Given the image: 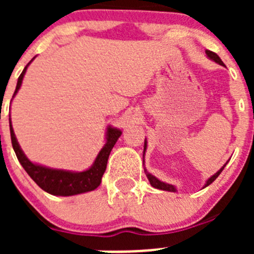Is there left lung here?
<instances>
[{"label": "left lung", "instance_id": "8db88e82", "mask_svg": "<svg viewBox=\"0 0 254 254\" xmlns=\"http://www.w3.org/2000/svg\"><path fill=\"white\" fill-rule=\"evenodd\" d=\"M206 56H207L208 58H210L211 61H214V62H216V64H221V66H224V62L221 60H220L219 56L216 55V53H214V52H211V51H206ZM146 147H147V141L145 140V145H143V158H145V151H146ZM143 163H145V160H143ZM228 164V161H226L225 164H224V167L223 168H220V170H217L216 173H215L214 176L210 177V178L206 181L205 186H203V188L207 187V186H210L212 182L215 181V179L217 178V177L220 176V173L223 172V169L225 168V165ZM143 170H145V174H146L147 179H149L150 182V185L152 186L154 188H158V190H168V192H177V188L176 186H173V185H169V183H165V182H161L160 179H158L155 176H152L151 173H149L146 170V168H143Z\"/></svg>", "mask_w": 254, "mask_h": 254}]
</instances>
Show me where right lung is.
<instances>
[{
  "instance_id": "1",
  "label": "right lung",
  "mask_w": 254,
  "mask_h": 254,
  "mask_svg": "<svg viewBox=\"0 0 254 254\" xmlns=\"http://www.w3.org/2000/svg\"><path fill=\"white\" fill-rule=\"evenodd\" d=\"M35 58V57H34ZM33 58V60H34ZM33 60L26 64V67L22 69L21 75L17 78V85L15 89L13 96L16 95L17 91L20 90L22 84V78L25 76L26 69L29 64L33 62ZM12 96V98H13ZM10 133H11V142H12L13 151L16 154L17 160L25 169L30 178L39 186L47 193L53 194V196H76V194L86 193L90 190H96L102 183V177L107 169V163L109 154L112 149L116 145L117 140L120 138L122 134V131L116 127L108 126L107 132H105V143L99 154L96 155L95 160L90 168L82 172H72V170H64V169H53V168L44 167L40 164L33 163L26 158V155L20 147L17 138L13 132L12 125H11L10 118Z\"/></svg>"
}]
</instances>
